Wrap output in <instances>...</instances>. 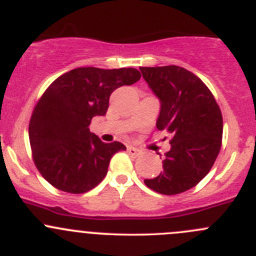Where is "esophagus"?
Returning a JSON list of instances; mask_svg holds the SVG:
<instances>
[{"mask_svg": "<svg viewBox=\"0 0 256 256\" xmlns=\"http://www.w3.org/2000/svg\"><path fill=\"white\" fill-rule=\"evenodd\" d=\"M128 152L131 154V156H134V157H138L141 154L140 150L135 148V147H132V146H128Z\"/></svg>", "mask_w": 256, "mask_h": 256, "instance_id": "esophagus-1", "label": "esophagus"}]
</instances>
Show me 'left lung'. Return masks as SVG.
<instances>
[{
	"label": "left lung",
	"instance_id": "8db88e82",
	"mask_svg": "<svg viewBox=\"0 0 256 256\" xmlns=\"http://www.w3.org/2000/svg\"><path fill=\"white\" fill-rule=\"evenodd\" d=\"M140 70L161 102L156 128L171 135L164 171L144 184L166 196L186 192L207 176L220 151L222 112L207 85L187 69L166 66Z\"/></svg>",
	"mask_w": 256,
	"mask_h": 256
}]
</instances>
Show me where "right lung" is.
<instances>
[{"instance_id": "obj_1", "label": "right lung", "mask_w": 256, "mask_h": 256, "mask_svg": "<svg viewBox=\"0 0 256 256\" xmlns=\"http://www.w3.org/2000/svg\"><path fill=\"white\" fill-rule=\"evenodd\" d=\"M140 78L135 68L86 66L49 85L36 104L28 134L36 167L53 187L79 194L104 180L112 157L126 147L102 142L90 132V122L106 114L114 90Z\"/></svg>"}]
</instances>
